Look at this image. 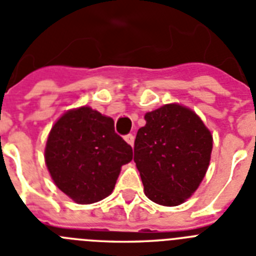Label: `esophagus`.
<instances>
[{"label":"esophagus","mask_w":256,"mask_h":256,"mask_svg":"<svg viewBox=\"0 0 256 256\" xmlns=\"http://www.w3.org/2000/svg\"><path fill=\"white\" fill-rule=\"evenodd\" d=\"M134 139L135 138H134V135H132V134H128V135H126V136H124V140L128 142V144L132 146V147L134 146Z\"/></svg>","instance_id":"1"}]
</instances>
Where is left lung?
<instances>
[{
	"label": "left lung",
	"instance_id": "obj_1",
	"mask_svg": "<svg viewBox=\"0 0 256 256\" xmlns=\"http://www.w3.org/2000/svg\"><path fill=\"white\" fill-rule=\"evenodd\" d=\"M138 130L134 161L148 199L182 204L194 194L211 161L214 138L192 109L172 102L148 112Z\"/></svg>",
	"mask_w": 256,
	"mask_h": 256
}]
</instances>
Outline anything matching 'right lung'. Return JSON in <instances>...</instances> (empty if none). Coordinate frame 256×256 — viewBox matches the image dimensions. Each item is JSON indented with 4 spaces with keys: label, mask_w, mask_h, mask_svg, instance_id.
Instances as JSON below:
<instances>
[{
    "label": "right lung",
    "mask_w": 256,
    "mask_h": 256,
    "mask_svg": "<svg viewBox=\"0 0 256 256\" xmlns=\"http://www.w3.org/2000/svg\"><path fill=\"white\" fill-rule=\"evenodd\" d=\"M45 164L54 184L78 204L112 194L132 148L114 132V121L91 106L65 112L45 144Z\"/></svg>",
    "instance_id": "obj_1"
}]
</instances>
